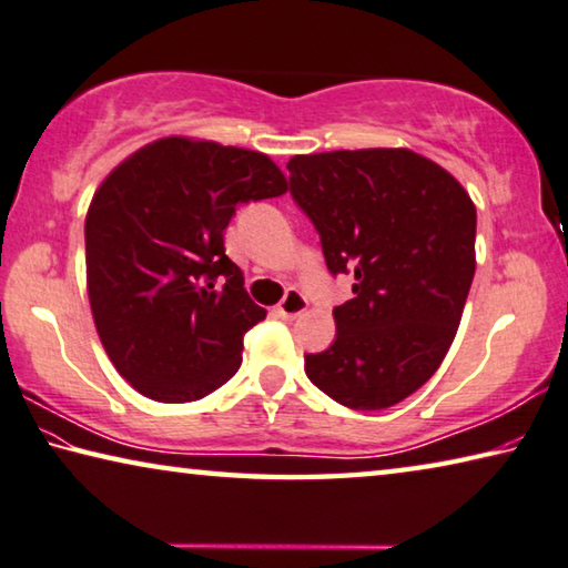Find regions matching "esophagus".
<instances>
[{
  "instance_id": "esophagus-1",
  "label": "esophagus",
  "mask_w": 568,
  "mask_h": 568,
  "mask_svg": "<svg viewBox=\"0 0 568 568\" xmlns=\"http://www.w3.org/2000/svg\"><path fill=\"white\" fill-rule=\"evenodd\" d=\"M306 306H310V302H306V296L302 292L290 290V292L284 294V300L276 304L274 312L282 320H294V317H300V314L306 312Z\"/></svg>"
}]
</instances>
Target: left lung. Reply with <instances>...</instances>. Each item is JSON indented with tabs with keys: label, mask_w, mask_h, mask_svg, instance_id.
Segmentation results:
<instances>
[{
	"label": "left lung",
	"mask_w": 568,
	"mask_h": 568,
	"mask_svg": "<svg viewBox=\"0 0 568 568\" xmlns=\"http://www.w3.org/2000/svg\"><path fill=\"white\" fill-rule=\"evenodd\" d=\"M292 196L320 231L332 274H352L337 339L304 355L306 377L349 410H385L435 375L476 274V206L407 148L294 155Z\"/></svg>",
	"instance_id": "8db88e82"
}]
</instances>
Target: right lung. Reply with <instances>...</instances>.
I'll list each match as a JSON object with an SVG mask.
<instances>
[{"instance_id":"obj_1","label":"right lung","mask_w":568,"mask_h":568,"mask_svg":"<svg viewBox=\"0 0 568 568\" xmlns=\"http://www.w3.org/2000/svg\"><path fill=\"white\" fill-rule=\"evenodd\" d=\"M272 158L171 135L108 173L85 219L88 296L110 362L155 403H193L241 367L266 317L226 256L239 203L286 193Z\"/></svg>"}]
</instances>
